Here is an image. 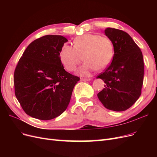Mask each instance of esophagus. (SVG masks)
Returning a JSON list of instances; mask_svg holds the SVG:
<instances>
[{"mask_svg":"<svg viewBox=\"0 0 157 157\" xmlns=\"http://www.w3.org/2000/svg\"><path fill=\"white\" fill-rule=\"evenodd\" d=\"M90 80H91V78H80V80H81V81H90Z\"/></svg>","mask_w":157,"mask_h":157,"instance_id":"obj_1","label":"esophagus"}]
</instances>
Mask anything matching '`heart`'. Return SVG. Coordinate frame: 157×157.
Wrapping results in <instances>:
<instances>
[{"instance_id": "obj_1", "label": "heart", "mask_w": 157, "mask_h": 157, "mask_svg": "<svg viewBox=\"0 0 157 157\" xmlns=\"http://www.w3.org/2000/svg\"><path fill=\"white\" fill-rule=\"evenodd\" d=\"M73 45L65 44L61 47L59 59L66 69L74 71L84 57L86 62L77 71L80 76H89L94 71L104 69L113 59L114 46L107 36L86 33L76 37Z\"/></svg>"}]
</instances>
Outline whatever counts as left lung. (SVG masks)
<instances>
[{
    "mask_svg": "<svg viewBox=\"0 0 157 157\" xmlns=\"http://www.w3.org/2000/svg\"><path fill=\"white\" fill-rule=\"evenodd\" d=\"M105 34L111 40L115 54L110 65L97 77L105 83L98 97L109 110L124 111L134 105L141 94L143 54L127 33L109 27Z\"/></svg>",
    "mask_w": 157,
    "mask_h": 157,
    "instance_id": "1",
    "label": "left lung"
}]
</instances>
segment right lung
Wrapping results in <instances>:
<instances>
[{
	"label": "right lung",
	"mask_w": 157,
	"mask_h": 157,
	"mask_svg": "<svg viewBox=\"0 0 157 157\" xmlns=\"http://www.w3.org/2000/svg\"><path fill=\"white\" fill-rule=\"evenodd\" d=\"M68 40L45 35L27 47L14 71L15 94L27 115L48 121L67 109L80 78L67 72L59 52Z\"/></svg>",
	"instance_id": "1"
}]
</instances>
